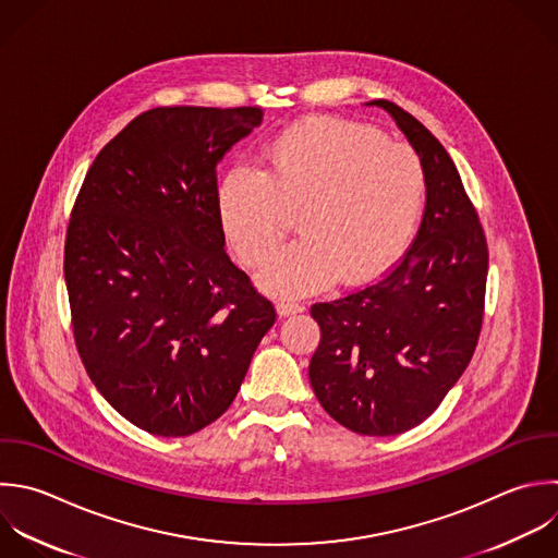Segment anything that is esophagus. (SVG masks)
Wrapping results in <instances>:
<instances>
[{
	"mask_svg": "<svg viewBox=\"0 0 558 558\" xmlns=\"http://www.w3.org/2000/svg\"><path fill=\"white\" fill-rule=\"evenodd\" d=\"M299 312H303V305L301 303H296V301H279L277 303V314L279 316H292V314H299Z\"/></svg>",
	"mask_w": 558,
	"mask_h": 558,
	"instance_id": "obj_1",
	"label": "esophagus"
}]
</instances>
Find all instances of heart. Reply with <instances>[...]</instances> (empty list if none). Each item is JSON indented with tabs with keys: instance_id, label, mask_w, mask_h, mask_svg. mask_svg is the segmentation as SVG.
Returning <instances> with one entry per match:
<instances>
[{
	"instance_id": "heart-1",
	"label": "heart",
	"mask_w": 558,
	"mask_h": 558,
	"mask_svg": "<svg viewBox=\"0 0 558 558\" xmlns=\"http://www.w3.org/2000/svg\"><path fill=\"white\" fill-rule=\"evenodd\" d=\"M423 190V166L410 146L390 144L371 126L310 118L266 144L262 172L231 168L218 183L216 211L248 266L272 255L290 214H299L303 238L266 264L259 283L277 296H301L388 268L416 227Z\"/></svg>"
}]
</instances>
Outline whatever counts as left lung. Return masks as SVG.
I'll use <instances>...</instances> for the list:
<instances>
[{
	"label": "left lung",
	"instance_id": "8db88e82",
	"mask_svg": "<svg viewBox=\"0 0 558 558\" xmlns=\"http://www.w3.org/2000/svg\"><path fill=\"white\" fill-rule=\"evenodd\" d=\"M368 105L390 113L416 150L425 214L412 246L386 277L312 305L320 342L310 384L340 425L395 436L425 421L469 366L482 329L488 248L440 142L395 102Z\"/></svg>",
	"mask_w": 558,
	"mask_h": 558
}]
</instances>
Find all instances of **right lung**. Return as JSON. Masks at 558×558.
Listing matches in <instances>:
<instances>
[{
  "label": "right lung",
  "instance_id": "right-lung-1",
  "mask_svg": "<svg viewBox=\"0 0 558 558\" xmlns=\"http://www.w3.org/2000/svg\"><path fill=\"white\" fill-rule=\"evenodd\" d=\"M262 109L159 107L92 163L72 209L65 283L81 360L133 425L190 436L233 403L275 307L225 253L220 159Z\"/></svg>",
  "mask_w": 558,
  "mask_h": 558
}]
</instances>
